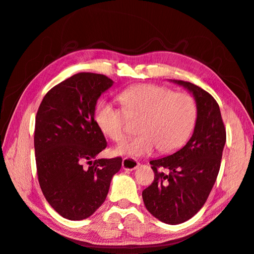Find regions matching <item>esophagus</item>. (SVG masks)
<instances>
[{
	"label": "esophagus",
	"instance_id": "1",
	"mask_svg": "<svg viewBox=\"0 0 254 254\" xmlns=\"http://www.w3.org/2000/svg\"><path fill=\"white\" fill-rule=\"evenodd\" d=\"M140 165V163L135 160V159H130V158H124L123 160V168L126 170H135Z\"/></svg>",
	"mask_w": 254,
	"mask_h": 254
}]
</instances>
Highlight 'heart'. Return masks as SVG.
<instances>
[{
	"mask_svg": "<svg viewBox=\"0 0 254 254\" xmlns=\"http://www.w3.org/2000/svg\"><path fill=\"white\" fill-rule=\"evenodd\" d=\"M123 110L111 103H98L94 119L103 133L115 142L127 136V117L142 116L141 135L116 148L120 154L140 157L150 154L157 147L163 153L181 148L190 137L197 118L194 98L184 92H173L156 84L134 85L118 95Z\"/></svg>",
	"mask_w": 254,
	"mask_h": 254,
	"instance_id": "heart-1",
	"label": "heart"
}]
</instances>
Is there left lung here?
Segmentation results:
<instances>
[{
	"label": "left lung",
	"instance_id": "1",
	"mask_svg": "<svg viewBox=\"0 0 254 254\" xmlns=\"http://www.w3.org/2000/svg\"><path fill=\"white\" fill-rule=\"evenodd\" d=\"M193 93L197 106L194 133L171 156L149 162L152 184L142 192L147 211L160 221L180 224L203 206L221 165L226 130L215 98L190 82L176 81Z\"/></svg>",
	"mask_w": 254,
	"mask_h": 254
}]
</instances>
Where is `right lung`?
<instances>
[{"instance_id":"add662e5","label":"right lung","mask_w":254,"mask_h":254,"mask_svg":"<svg viewBox=\"0 0 254 254\" xmlns=\"http://www.w3.org/2000/svg\"><path fill=\"white\" fill-rule=\"evenodd\" d=\"M101 73L79 72L45 95L35 119L34 148L39 186L63 218L83 220L100 207L123 159H97L107 147L94 120L98 97L113 85Z\"/></svg>"}]
</instances>
